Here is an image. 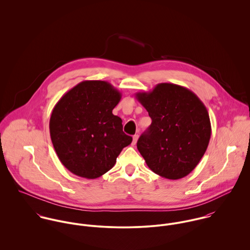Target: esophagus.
Segmentation results:
<instances>
[{
	"mask_svg": "<svg viewBox=\"0 0 250 250\" xmlns=\"http://www.w3.org/2000/svg\"><path fill=\"white\" fill-rule=\"evenodd\" d=\"M138 139H139V135H135L133 138V145H136V143L138 142Z\"/></svg>",
	"mask_w": 250,
	"mask_h": 250,
	"instance_id": "1",
	"label": "esophagus"
}]
</instances>
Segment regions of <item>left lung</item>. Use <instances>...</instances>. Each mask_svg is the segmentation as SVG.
<instances>
[{"label": "left lung", "mask_w": 250, "mask_h": 250, "mask_svg": "<svg viewBox=\"0 0 250 250\" xmlns=\"http://www.w3.org/2000/svg\"><path fill=\"white\" fill-rule=\"evenodd\" d=\"M152 123L137 146L148 167L170 180L189 174L205 154L211 122L202 101L189 89L162 83L152 91L138 92Z\"/></svg>", "instance_id": "8db88e82"}]
</instances>
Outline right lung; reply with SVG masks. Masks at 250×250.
<instances>
[{"instance_id":"add662e5","label":"right lung","mask_w":250,"mask_h":250,"mask_svg":"<svg viewBox=\"0 0 250 250\" xmlns=\"http://www.w3.org/2000/svg\"><path fill=\"white\" fill-rule=\"evenodd\" d=\"M121 93L105 81H83L67 91L53 108L49 128L62 164L86 179L102 176L133 139L122 120L112 114Z\"/></svg>"}]
</instances>
